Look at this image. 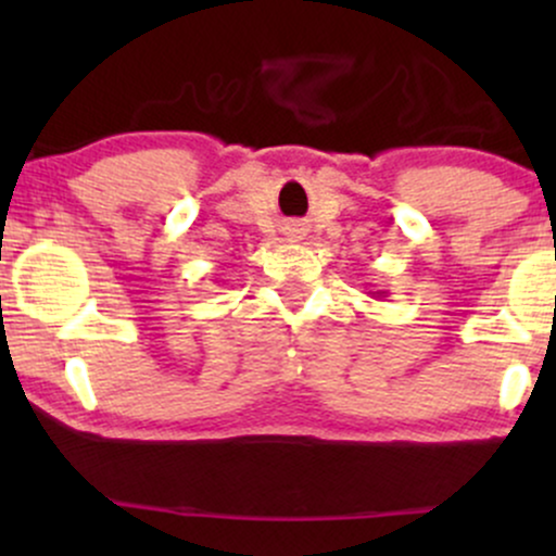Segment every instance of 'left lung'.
Listing matches in <instances>:
<instances>
[{
  "label": "left lung",
  "mask_w": 556,
  "mask_h": 556,
  "mask_svg": "<svg viewBox=\"0 0 556 556\" xmlns=\"http://www.w3.org/2000/svg\"><path fill=\"white\" fill-rule=\"evenodd\" d=\"M368 295H371V298H387V292L384 290H374V292H368Z\"/></svg>",
  "instance_id": "8db88e82"
}]
</instances>
